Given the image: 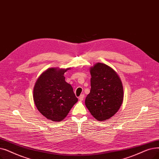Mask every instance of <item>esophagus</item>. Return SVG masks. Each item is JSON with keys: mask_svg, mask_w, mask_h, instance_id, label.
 Here are the masks:
<instances>
[{"mask_svg": "<svg viewBox=\"0 0 159 159\" xmlns=\"http://www.w3.org/2000/svg\"><path fill=\"white\" fill-rule=\"evenodd\" d=\"M84 98V94H81V95L79 96V99L80 101H83Z\"/></svg>", "mask_w": 159, "mask_h": 159, "instance_id": "34e87169", "label": "esophagus"}]
</instances>
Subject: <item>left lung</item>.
<instances>
[{
    "label": "left lung",
    "instance_id": "1",
    "mask_svg": "<svg viewBox=\"0 0 159 159\" xmlns=\"http://www.w3.org/2000/svg\"><path fill=\"white\" fill-rule=\"evenodd\" d=\"M91 89L85 100L89 112L98 121L108 120L117 113L123 101L121 80L113 69L102 63L89 68Z\"/></svg>",
    "mask_w": 159,
    "mask_h": 159
}]
</instances>
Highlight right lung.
<instances>
[{
    "instance_id": "1",
    "label": "right lung",
    "mask_w": 159,
    "mask_h": 159,
    "mask_svg": "<svg viewBox=\"0 0 159 159\" xmlns=\"http://www.w3.org/2000/svg\"><path fill=\"white\" fill-rule=\"evenodd\" d=\"M71 67L49 68L37 79L33 99L38 111L48 120L61 121L67 116L78 99L71 84L65 81L64 73Z\"/></svg>"
}]
</instances>
